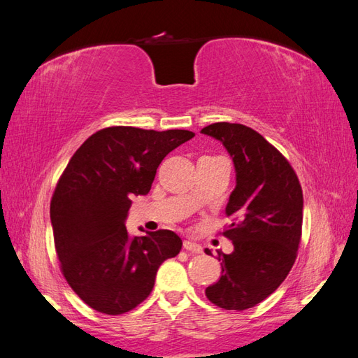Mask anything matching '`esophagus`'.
<instances>
[{
    "label": "esophagus",
    "instance_id": "obj_1",
    "mask_svg": "<svg viewBox=\"0 0 358 358\" xmlns=\"http://www.w3.org/2000/svg\"><path fill=\"white\" fill-rule=\"evenodd\" d=\"M183 249H187V251H191V252H196V254L203 252L201 245H199L196 242H191V241H183Z\"/></svg>",
    "mask_w": 358,
    "mask_h": 358
}]
</instances>
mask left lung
<instances>
[{"mask_svg": "<svg viewBox=\"0 0 358 358\" xmlns=\"http://www.w3.org/2000/svg\"><path fill=\"white\" fill-rule=\"evenodd\" d=\"M200 133L220 140L236 170V188L225 208L231 224L222 233L234 251L218 252L222 275L206 288V297L222 309L245 310L272 294L296 262L301 187L285 157L255 129L216 122ZM204 252L212 255L210 249Z\"/></svg>", "mask_w": 358, "mask_h": 358, "instance_id": "obj_1", "label": "left lung"}]
</instances>
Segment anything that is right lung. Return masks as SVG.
I'll return each mask as SVG.
<instances>
[{"mask_svg":"<svg viewBox=\"0 0 358 358\" xmlns=\"http://www.w3.org/2000/svg\"><path fill=\"white\" fill-rule=\"evenodd\" d=\"M194 134L134 127L100 129L76 150L50 201L61 270L86 305L121 315L154 288L158 267L176 257L180 237L170 230L131 237L125 220L133 196H146L167 154Z\"/></svg>","mask_w":358,"mask_h":358,"instance_id":"add662e5","label":"right lung"}]
</instances>
